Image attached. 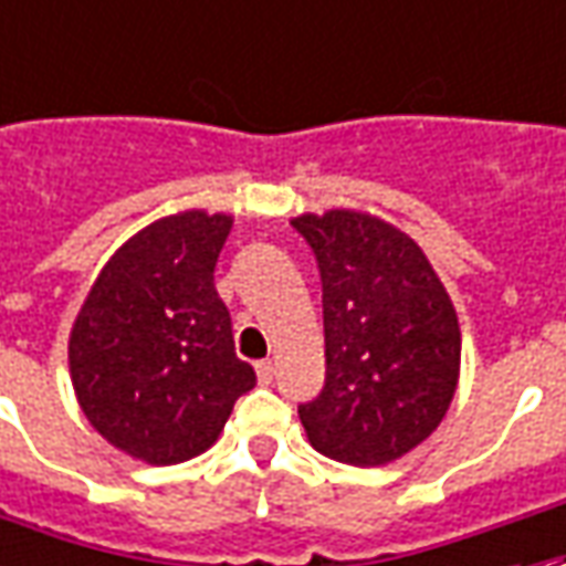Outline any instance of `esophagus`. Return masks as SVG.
Listing matches in <instances>:
<instances>
[{
  "label": "esophagus",
  "instance_id": "obj_1",
  "mask_svg": "<svg viewBox=\"0 0 566 566\" xmlns=\"http://www.w3.org/2000/svg\"><path fill=\"white\" fill-rule=\"evenodd\" d=\"M256 378H260V384H272V378H275V363L272 359L256 363Z\"/></svg>",
  "mask_w": 566,
  "mask_h": 566
}]
</instances>
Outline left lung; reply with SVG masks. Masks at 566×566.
Wrapping results in <instances>:
<instances>
[{"label": "left lung", "mask_w": 566, "mask_h": 566, "mask_svg": "<svg viewBox=\"0 0 566 566\" xmlns=\"http://www.w3.org/2000/svg\"><path fill=\"white\" fill-rule=\"evenodd\" d=\"M313 248L325 313V387L297 412L328 459L378 468L440 428L459 387L455 306L424 251L368 213L291 219Z\"/></svg>", "instance_id": "left-lung-1"}]
</instances>
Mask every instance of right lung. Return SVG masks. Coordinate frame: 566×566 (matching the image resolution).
<instances>
[{"label": "right lung", "instance_id": "obj_1", "mask_svg": "<svg viewBox=\"0 0 566 566\" xmlns=\"http://www.w3.org/2000/svg\"><path fill=\"white\" fill-rule=\"evenodd\" d=\"M232 217L186 210L133 234L98 272L67 344L80 409L107 443L179 464L217 443L256 375L234 356L213 284Z\"/></svg>", "mask_w": 566, "mask_h": 566}]
</instances>
